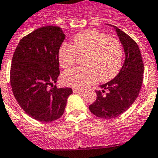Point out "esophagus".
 <instances>
[{
	"label": "esophagus",
	"instance_id": "esophagus-1",
	"mask_svg": "<svg viewBox=\"0 0 158 158\" xmlns=\"http://www.w3.org/2000/svg\"><path fill=\"white\" fill-rule=\"evenodd\" d=\"M83 90H81V89L78 88H73V92L74 93H79V92H83Z\"/></svg>",
	"mask_w": 158,
	"mask_h": 158
}]
</instances>
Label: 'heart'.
<instances>
[{"label": "heart", "instance_id": "heart-1", "mask_svg": "<svg viewBox=\"0 0 158 158\" xmlns=\"http://www.w3.org/2000/svg\"><path fill=\"white\" fill-rule=\"evenodd\" d=\"M78 56H86L83 62L85 68L65 71L62 80L67 86L83 88L92 84L96 79L100 82L113 79L122 66L123 50L117 40L95 30H87L75 35L72 45L64 43L60 46V66L65 69L72 68Z\"/></svg>", "mask_w": 158, "mask_h": 158}]
</instances>
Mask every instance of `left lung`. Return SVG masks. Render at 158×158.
<instances>
[{
    "label": "left lung",
    "mask_w": 158,
    "mask_h": 158,
    "mask_svg": "<svg viewBox=\"0 0 158 158\" xmlns=\"http://www.w3.org/2000/svg\"><path fill=\"white\" fill-rule=\"evenodd\" d=\"M110 25V24H106ZM116 31L125 52V61L120 71L112 80L102 85V92L96 91L97 98L89 106L90 112L98 118L110 119L121 115L132 106L140 92L143 81L144 64L138 44L130 35L116 26Z\"/></svg>",
    "instance_id": "left-lung-1"
}]
</instances>
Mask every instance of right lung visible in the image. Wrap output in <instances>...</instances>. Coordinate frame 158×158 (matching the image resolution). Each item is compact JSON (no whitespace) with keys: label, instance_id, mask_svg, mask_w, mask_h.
Wrapping results in <instances>:
<instances>
[{"label":"right lung","instance_id":"add662e5","mask_svg":"<svg viewBox=\"0 0 158 158\" xmlns=\"http://www.w3.org/2000/svg\"><path fill=\"white\" fill-rule=\"evenodd\" d=\"M66 35L57 26H44L22 38L12 60L10 83L20 107L42 123L63 115L69 87L57 88L60 75L59 50Z\"/></svg>","mask_w":158,"mask_h":158}]
</instances>
